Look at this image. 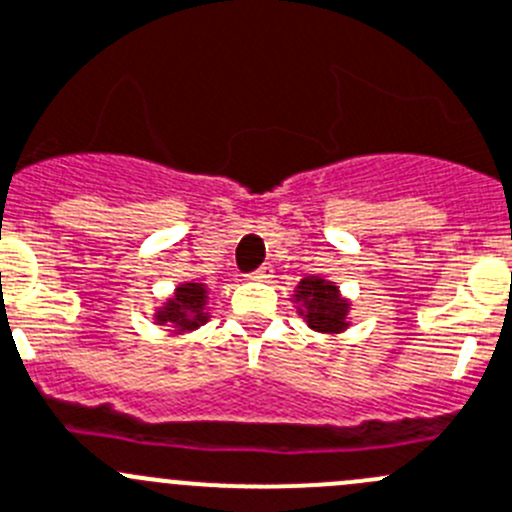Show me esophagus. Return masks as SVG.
Here are the masks:
<instances>
[{"mask_svg": "<svg viewBox=\"0 0 512 512\" xmlns=\"http://www.w3.org/2000/svg\"><path fill=\"white\" fill-rule=\"evenodd\" d=\"M272 272H275L272 270V265H260L255 272H250V277L252 280H270Z\"/></svg>", "mask_w": 512, "mask_h": 512, "instance_id": "esophagus-1", "label": "esophagus"}]
</instances>
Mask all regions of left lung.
I'll return each instance as SVG.
<instances>
[{"instance_id": "left-lung-1", "label": "left lung", "mask_w": 512, "mask_h": 512, "mask_svg": "<svg viewBox=\"0 0 512 512\" xmlns=\"http://www.w3.org/2000/svg\"><path fill=\"white\" fill-rule=\"evenodd\" d=\"M295 300L302 302L305 312L300 310V315L305 317L307 325L317 332H327V335H335L347 327V300H342L340 290L332 282L320 280L317 275L305 277L300 280L295 290Z\"/></svg>"}]
</instances>
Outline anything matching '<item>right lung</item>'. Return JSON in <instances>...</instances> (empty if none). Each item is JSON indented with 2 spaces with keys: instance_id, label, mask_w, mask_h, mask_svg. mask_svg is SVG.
<instances>
[{
  "instance_id": "1",
  "label": "right lung",
  "mask_w": 512,
  "mask_h": 512,
  "mask_svg": "<svg viewBox=\"0 0 512 512\" xmlns=\"http://www.w3.org/2000/svg\"><path fill=\"white\" fill-rule=\"evenodd\" d=\"M207 287L200 282H185L175 290V295L165 302V307H160V312L155 315L157 325H172L175 332L185 330H197L200 325L207 322Z\"/></svg>"
}]
</instances>
